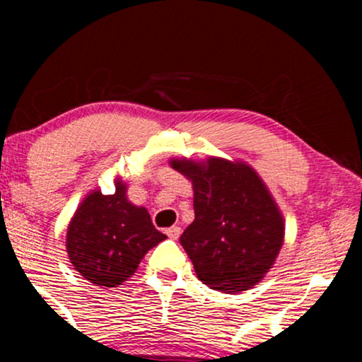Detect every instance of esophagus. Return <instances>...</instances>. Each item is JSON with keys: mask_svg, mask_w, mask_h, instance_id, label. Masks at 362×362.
<instances>
[{"mask_svg": "<svg viewBox=\"0 0 362 362\" xmlns=\"http://www.w3.org/2000/svg\"><path fill=\"white\" fill-rule=\"evenodd\" d=\"M165 233H167L168 238L178 240V236H180V233H182V228L180 226H170Z\"/></svg>", "mask_w": 362, "mask_h": 362, "instance_id": "34e87169", "label": "esophagus"}]
</instances>
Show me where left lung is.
I'll return each mask as SVG.
<instances>
[{
  "instance_id": "obj_1",
  "label": "left lung",
  "mask_w": 362,
  "mask_h": 362,
  "mask_svg": "<svg viewBox=\"0 0 362 362\" xmlns=\"http://www.w3.org/2000/svg\"><path fill=\"white\" fill-rule=\"evenodd\" d=\"M192 182V224L180 236L207 288L240 293L269 272L284 242V219L262 178L243 161L172 160Z\"/></svg>"
}]
</instances>
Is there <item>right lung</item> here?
<instances>
[{
  "instance_id": "obj_1",
  "label": "right lung",
  "mask_w": 362,
  "mask_h": 362,
  "mask_svg": "<svg viewBox=\"0 0 362 362\" xmlns=\"http://www.w3.org/2000/svg\"><path fill=\"white\" fill-rule=\"evenodd\" d=\"M127 185L115 180V192L93 190L69 221L66 252L73 267L102 288H115L134 276L148 250L167 236L153 226L146 207L127 201Z\"/></svg>"
}]
</instances>
